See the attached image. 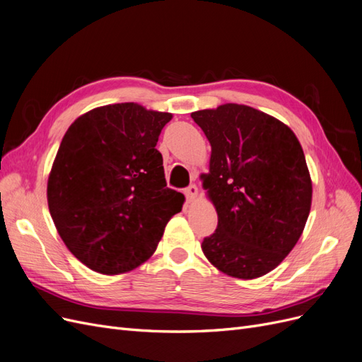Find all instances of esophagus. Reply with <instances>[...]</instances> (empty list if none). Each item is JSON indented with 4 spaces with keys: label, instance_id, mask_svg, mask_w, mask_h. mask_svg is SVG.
Segmentation results:
<instances>
[{
    "label": "esophagus",
    "instance_id": "obj_1",
    "mask_svg": "<svg viewBox=\"0 0 362 362\" xmlns=\"http://www.w3.org/2000/svg\"><path fill=\"white\" fill-rule=\"evenodd\" d=\"M185 195H186V200H188V203H195L198 198V188L195 185L188 186V188L185 189Z\"/></svg>",
    "mask_w": 362,
    "mask_h": 362
}]
</instances>
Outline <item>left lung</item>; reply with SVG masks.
Here are the masks:
<instances>
[{
    "label": "left lung",
    "mask_w": 362,
    "mask_h": 362,
    "mask_svg": "<svg viewBox=\"0 0 362 362\" xmlns=\"http://www.w3.org/2000/svg\"><path fill=\"white\" fill-rule=\"evenodd\" d=\"M191 117L212 147L202 180L218 214L202 250L228 276H263L293 250L310 215L304 150L287 124L247 105L224 103Z\"/></svg>",
    "instance_id": "left-lung-1"
}]
</instances>
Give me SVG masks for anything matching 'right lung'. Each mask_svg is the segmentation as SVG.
<instances>
[{
	"mask_svg": "<svg viewBox=\"0 0 362 362\" xmlns=\"http://www.w3.org/2000/svg\"><path fill=\"white\" fill-rule=\"evenodd\" d=\"M173 114L134 102L91 110L69 126L48 177L49 214L91 271H134L156 251L183 194L167 188L158 138Z\"/></svg>",
	"mask_w": 362,
	"mask_h": 362,
	"instance_id": "right-lung-1",
	"label": "right lung"
}]
</instances>
